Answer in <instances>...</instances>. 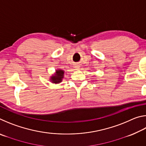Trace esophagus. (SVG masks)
Listing matches in <instances>:
<instances>
[{
  "label": "esophagus",
  "mask_w": 146,
  "mask_h": 146,
  "mask_svg": "<svg viewBox=\"0 0 146 146\" xmlns=\"http://www.w3.org/2000/svg\"><path fill=\"white\" fill-rule=\"evenodd\" d=\"M76 68H79V66H76Z\"/></svg>",
  "instance_id": "34e87169"
}]
</instances>
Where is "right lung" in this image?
I'll list each match as a JSON object with an SVG mask.
<instances>
[{
  "mask_svg": "<svg viewBox=\"0 0 146 146\" xmlns=\"http://www.w3.org/2000/svg\"><path fill=\"white\" fill-rule=\"evenodd\" d=\"M64 72L63 70H58L56 71L55 75L51 76V82L55 84L60 83L62 81V78H64Z\"/></svg>",
  "mask_w": 146,
  "mask_h": 146,
  "instance_id": "obj_1",
  "label": "right lung"
}]
</instances>
